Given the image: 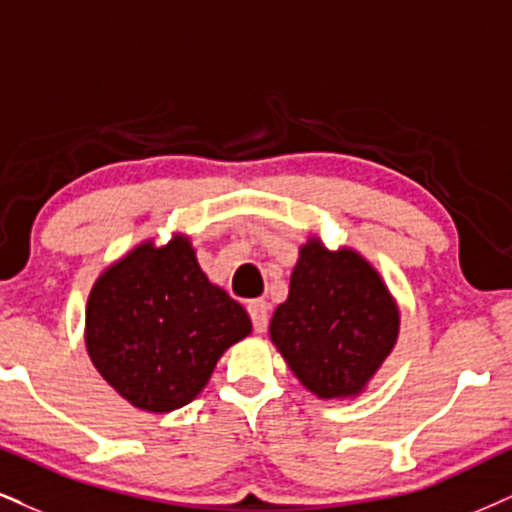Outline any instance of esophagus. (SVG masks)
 Here are the masks:
<instances>
[{
    "instance_id": "esophagus-1",
    "label": "esophagus",
    "mask_w": 512,
    "mask_h": 512,
    "mask_svg": "<svg viewBox=\"0 0 512 512\" xmlns=\"http://www.w3.org/2000/svg\"><path fill=\"white\" fill-rule=\"evenodd\" d=\"M246 311L251 315V323H254L256 332H266L268 327V301L266 299H254L249 301Z\"/></svg>"
}]
</instances>
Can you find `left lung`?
<instances>
[{
    "instance_id": "1",
    "label": "left lung",
    "mask_w": 512,
    "mask_h": 512,
    "mask_svg": "<svg viewBox=\"0 0 512 512\" xmlns=\"http://www.w3.org/2000/svg\"><path fill=\"white\" fill-rule=\"evenodd\" d=\"M401 332V311L377 268L353 246L327 249L308 235L270 342L294 377L323 401L358 399Z\"/></svg>"
}]
</instances>
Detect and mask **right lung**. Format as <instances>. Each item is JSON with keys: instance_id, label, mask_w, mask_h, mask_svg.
<instances>
[{"instance_id": "add662e5", "label": "right lung", "mask_w": 512, "mask_h": 512, "mask_svg": "<svg viewBox=\"0 0 512 512\" xmlns=\"http://www.w3.org/2000/svg\"><path fill=\"white\" fill-rule=\"evenodd\" d=\"M249 334V313L208 280L182 232L132 246L87 296V356L111 389L149 413L197 399L220 356Z\"/></svg>"}]
</instances>
